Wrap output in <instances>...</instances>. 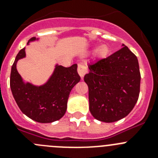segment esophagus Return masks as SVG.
I'll return each instance as SVG.
<instances>
[{
  "label": "esophagus",
  "mask_w": 158,
  "mask_h": 158,
  "mask_svg": "<svg viewBox=\"0 0 158 158\" xmlns=\"http://www.w3.org/2000/svg\"><path fill=\"white\" fill-rule=\"evenodd\" d=\"M77 72L78 74L80 75V77H81V79H83L84 76L88 73V69L85 65H84L83 64H79L77 67Z\"/></svg>",
  "instance_id": "1"
}]
</instances>
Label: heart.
Wrapping results in <instances>:
<instances>
[{
    "mask_svg": "<svg viewBox=\"0 0 158 158\" xmlns=\"http://www.w3.org/2000/svg\"><path fill=\"white\" fill-rule=\"evenodd\" d=\"M109 47L105 44H103L97 47V49L96 50V56L98 58H105L107 54H109Z\"/></svg>",
    "mask_w": 158,
    "mask_h": 158,
    "instance_id": "b5f03b06",
    "label": "heart"
}]
</instances>
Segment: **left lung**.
<instances>
[{"instance_id": "1", "label": "left lung", "mask_w": 158, "mask_h": 158, "mask_svg": "<svg viewBox=\"0 0 158 158\" xmlns=\"http://www.w3.org/2000/svg\"><path fill=\"white\" fill-rule=\"evenodd\" d=\"M89 65V111L96 119L113 123L126 117L138 101L141 74L138 58L127 47Z\"/></svg>"}]
</instances>
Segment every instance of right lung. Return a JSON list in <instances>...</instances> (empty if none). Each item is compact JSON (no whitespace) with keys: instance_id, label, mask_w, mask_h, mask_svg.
Segmentation results:
<instances>
[{"instance_id":"1","label":"right lung","mask_w":158,"mask_h":158,"mask_svg":"<svg viewBox=\"0 0 158 158\" xmlns=\"http://www.w3.org/2000/svg\"><path fill=\"white\" fill-rule=\"evenodd\" d=\"M39 40L35 37L28 42ZM25 47L19 51L12 66L10 88L12 96L19 109L33 120L42 123L57 121L65 115L69 93L81 77L77 73V65L70 67L55 65L47 81L42 85L24 82L16 69L19 59L25 58Z\"/></svg>"}]
</instances>
